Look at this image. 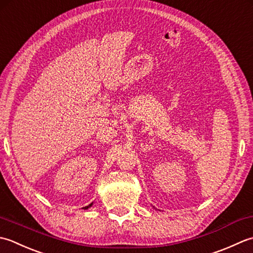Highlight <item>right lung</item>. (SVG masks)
Returning a JSON list of instances; mask_svg holds the SVG:
<instances>
[{"label": "right lung", "mask_w": 253, "mask_h": 253, "mask_svg": "<svg viewBox=\"0 0 253 253\" xmlns=\"http://www.w3.org/2000/svg\"><path fill=\"white\" fill-rule=\"evenodd\" d=\"M91 205H92V203H90L88 206H85V208H83V209H84V210H87V209H88V208H90Z\"/></svg>", "instance_id": "right-lung-1"}]
</instances>
